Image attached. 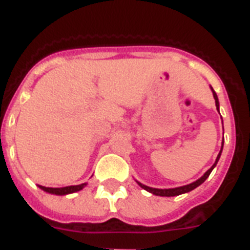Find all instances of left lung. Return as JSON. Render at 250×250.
<instances>
[{
	"mask_svg": "<svg viewBox=\"0 0 250 250\" xmlns=\"http://www.w3.org/2000/svg\"><path fill=\"white\" fill-rule=\"evenodd\" d=\"M213 95H214V99H215V105H216V109H218V111H219V101H218V96H216L215 92L213 91ZM223 149V146H222ZM220 154H222V150H220L219 155H218V158H216L215 163H214L213 167H210V169L208 170L207 173L204 174V175L202 176L200 179H198L196 182L191 183V184H188V185H184V187H179V188H174V189H155V188H150V187H146V185L141 184V183H138L139 185H140L143 189H145V190H147L149 193H152L154 195H159V196H175V195H180V194H184V193H188V191L193 190V189H195L196 187H199L202 183H204L205 180H207V178L209 175H210L211 170L214 169V167L216 165V163H218V160H219L220 158Z\"/></svg>",
	"mask_w": 250,
	"mask_h": 250,
	"instance_id": "obj_1",
	"label": "left lung"
}]
</instances>
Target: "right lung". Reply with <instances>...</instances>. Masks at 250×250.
Wrapping results in <instances>:
<instances>
[{"label":"right lung","instance_id":"obj_1","mask_svg":"<svg viewBox=\"0 0 250 250\" xmlns=\"http://www.w3.org/2000/svg\"><path fill=\"white\" fill-rule=\"evenodd\" d=\"M85 185L86 184L83 183V184L71 185V187H63V188H48V187H42V185H40V188H41L42 190L47 191V193L56 194V195H65V194H71V193H75V191L81 190Z\"/></svg>","mask_w":250,"mask_h":250}]
</instances>
